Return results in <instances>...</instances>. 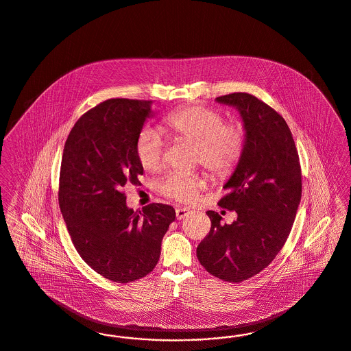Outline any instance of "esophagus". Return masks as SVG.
I'll return each instance as SVG.
<instances>
[{"instance_id":"obj_1","label":"esophagus","mask_w":351,"mask_h":351,"mask_svg":"<svg viewBox=\"0 0 351 351\" xmlns=\"http://www.w3.org/2000/svg\"><path fill=\"white\" fill-rule=\"evenodd\" d=\"M189 214H191V210H188L186 207H178L176 208V218L179 219V220L188 217Z\"/></svg>"}]
</instances>
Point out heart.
<instances>
[{
    "label": "heart",
    "mask_w": 351,
    "mask_h": 351,
    "mask_svg": "<svg viewBox=\"0 0 351 351\" xmlns=\"http://www.w3.org/2000/svg\"><path fill=\"white\" fill-rule=\"evenodd\" d=\"M163 131L176 141L195 144V162L218 178H227L241 162L246 133L240 121H224L218 110L201 105L184 106L163 119ZM134 152L141 167L157 172L165 165V141L154 128H143L137 134ZM205 172H171L158 184L159 193L179 202H194L205 191Z\"/></svg>",
    "instance_id": "obj_1"
}]
</instances>
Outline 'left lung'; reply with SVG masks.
<instances>
[{"mask_svg":"<svg viewBox=\"0 0 351 351\" xmlns=\"http://www.w3.org/2000/svg\"><path fill=\"white\" fill-rule=\"evenodd\" d=\"M217 101L239 109L246 131L241 162L218 202L237 219L221 224L218 213L207 211L211 228L197 258L213 276L241 282L263 271L287 242L301 202L302 172L289 127L276 110L242 92Z\"/></svg>","mask_w":351,"mask_h":351,"instance_id":"1","label":"left lung"}]
</instances>
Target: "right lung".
Segmentation results:
<instances>
[{"label":"right lung","mask_w":351,"mask_h":351,"mask_svg":"<svg viewBox=\"0 0 351 351\" xmlns=\"http://www.w3.org/2000/svg\"><path fill=\"white\" fill-rule=\"evenodd\" d=\"M153 101L110 98L83 114L69 134L60 172L58 201L76 252L108 280L127 284L157 266L173 207L125 205L123 188L144 173L134 144Z\"/></svg>","instance_id":"right-lung-1"}]
</instances>
